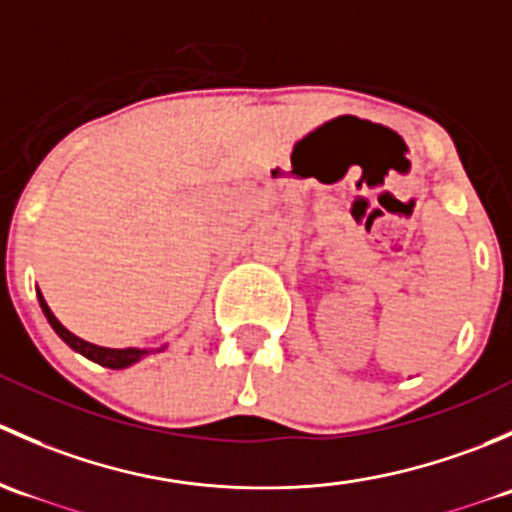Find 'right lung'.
Here are the masks:
<instances>
[{"mask_svg": "<svg viewBox=\"0 0 512 512\" xmlns=\"http://www.w3.org/2000/svg\"><path fill=\"white\" fill-rule=\"evenodd\" d=\"M36 297H39V307L41 312H44L46 322L51 324V329H54L56 334H59L61 339H64L66 344H69L71 349H74L76 354L86 356V359L96 361V364L106 366V369H128L131 364H136V361H141L143 356L148 354H156V352H163L168 344H160L156 349H138V347H126V349H111V347H98V344H91L86 342V339L76 337L74 332H69V329L64 327V324L59 322V319L54 317V312L49 309V304H46L44 294L36 292Z\"/></svg>", "mask_w": 512, "mask_h": 512, "instance_id": "obj_1", "label": "right lung"}]
</instances>
